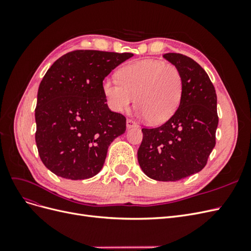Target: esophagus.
I'll return each mask as SVG.
<instances>
[{
	"mask_svg": "<svg viewBox=\"0 0 251 251\" xmlns=\"http://www.w3.org/2000/svg\"><path fill=\"white\" fill-rule=\"evenodd\" d=\"M136 126H138V125H137V123H136L135 120H133V119H127L126 120V127L127 128L136 127Z\"/></svg>",
	"mask_w": 251,
	"mask_h": 251,
	"instance_id": "1",
	"label": "esophagus"
}]
</instances>
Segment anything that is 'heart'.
<instances>
[{"mask_svg":"<svg viewBox=\"0 0 251 251\" xmlns=\"http://www.w3.org/2000/svg\"><path fill=\"white\" fill-rule=\"evenodd\" d=\"M182 92L183 78L178 67L158 59L128 64L118 71V81L102 82V93L112 111L126 112L135 101L139 115L155 125L174 115Z\"/></svg>","mask_w":251,"mask_h":251,"instance_id":"obj_1","label":"heart"}]
</instances>
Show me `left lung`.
Listing matches in <instances>:
<instances>
[{
    "instance_id": "8db88e82",
    "label": "left lung",
    "mask_w": 251,
    "mask_h": 251,
    "mask_svg": "<svg viewBox=\"0 0 251 251\" xmlns=\"http://www.w3.org/2000/svg\"><path fill=\"white\" fill-rule=\"evenodd\" d=\"M178 67L183 92L178 110L162 126L142 128L137 157L142 172L157 181H178L200 172L216 146L217 94L203 68L191 57L166 53Z\"/></svg>"
}]
</instances>
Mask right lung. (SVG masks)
I'll return each instance as SVG.
<instances>
[{"mask_svg": "<svg viewBox=\"0 0 251 251\" xmlns=\"http://www.w3.org/2000/svg\"><path fill=\"white\" fill-rule=\"evenodd\" d=\"M133 53L76 50L59 57L37 91L35 142L41 160L56 176L92 178L111 142L126 132V117L112 112L102 81Z\"/></svg>", "mask_w": 251, "mask_h": 251, "instance_id": "right-lung-1", "label": "right lung"}]
</instances>
